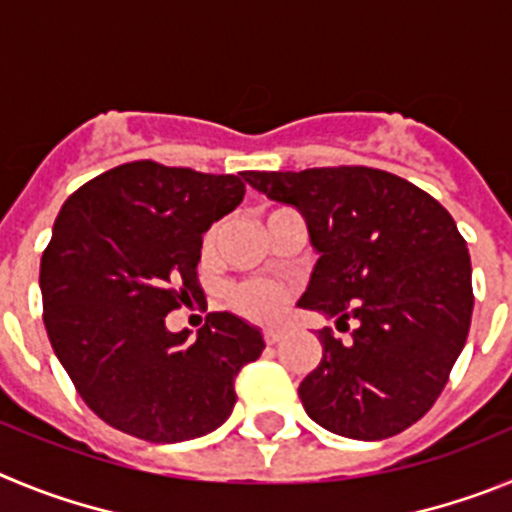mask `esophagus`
I'll return each mask as SVG.
<instances>
[{
  "label": "esophagus",
  "mask_w": 512,
  "mask_h": 512,
  "mask_svg": "<svg viewBox=\"0 0 512 512\" xmlns=\"http://www.w3.org/2000/svg\"><path fill=\"white\" fill-rule=\"evenodd\" d=\"M264 341L269 343V346H274V343H279V341H282V330L266 328V330H264Z\"/></svg>",
  "instance_id": "obj_1"
}]
</instances>
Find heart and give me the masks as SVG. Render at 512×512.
I'll use <instances>...</instances> for the list:
<instances>
[{
  "mask_svg": "<svg viewBox=\"0 0 512 512\" xmlns=\"http://www.w3.org/2000/svg\"><path fill=\"white\" fill-rule=\"evenodd\" d=\"M212 241H215V230L207 235L205 246H210ZM228 297H230V305L251 320L277 318L279 312H282L284 302H287L284 289L277 287V284H269V282L235 284V287H230Z\"/></svg>",
  "mask_w": 512,
  "mask_h": 512,
  "instance_id": "heart-1",
  "label": "heart"
}]
</instances>
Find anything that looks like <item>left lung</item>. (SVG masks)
I'll use <instances>...</instances> for the list:
<instances>
[{
    "label": "left lung",
    "mask_w": 512,
    "mask_h": 512,
    "mask_svg": "<svg viewBox=\"0 0 512 512\" xmlns=\"http://www.w3.org/2000/svg\"><path fill=\"white\" fill-rule=\"evenodd\" d=\"M302 212L318 264L305 310L356 320L351 341L320 330L323 359L300 400L325 431L359 441L402 433L433 408L472 323V261L454 217L428 192L369 166L243 171Z\"/></svg>",
    "instance_id": "left-lung-1"
}]
</instances>
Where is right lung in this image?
Returning <instances> with one entry per match:
<instances>
[{
  "mask_svg": "<svg viewBox=\"0 0 512 512\" xmlns=\"http://www.w3.org/2000/svg\"><path fill=\"white\" fill-rule=\"evenodd\" d=\"M233 174L133 161L63 202L40 259L51 346L89 408L151 443L200 438L230 418L235 377L264 351L259 328L210 312L197 338L166 315L202 300V235L241 205Z\"/></svg>",
  "mask_w": 512,
  "mask_h": 512,
  "instance_id": "add662e5",
  "label": "right lung"
}]
</instances>
